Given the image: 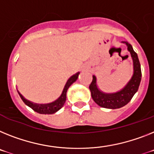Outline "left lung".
<instances>
[{"mask_svg": "<svg viewBox=\"0 0 154 154\" xmlns=\"http://www.w3.org/2000/svg\"><path fill=\"white\" fill-rule=\"evenodd\" d=\"M122 43L126 45L128 51L130 52L133 62V74L131 79L126 84L125 87L120 91L113 93L103 92L98 87L97 79L95 75H93L92 81L89 85V89L91 91L93 100L99 106L106 109H118L123 107L131 101L132 97L139 89V85L142 78L141 66L139 58L136 52L133 50V48L127 41H122Z\"/></svg>", "mask_w": 154, "mask_h": 154, "instance_id": "8db88e82", "label": "left lung"}]
</instances>
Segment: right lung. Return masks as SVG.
I'll use <instances>...</instances> for the list:
<instances>
[{
	"label": "right lung",
	"mask_w": 154,
	"mask_h": 154,
	"mask_svg": "<svg viewBox=\"0 0 154 154\" xmlns=\"http://www.w3.org/2000/svg\"><path fill=\"white\" fill-rule=\"evenodd\" d=\"M79 74L80 72H77V73H75L73 76H71L69 79L67 80L65 86L63 88V91H62V94L60 95V96H59L57 99H55V101L51 102V103H45V104L34 103H33V102L29 101V100H27L26 99H25V98L23 96V95L20 94V92H19L18 90L17 91L18 93H19V96H20V98H21L22 100L23 101V103H25L26 106L30 107L31 109H33L35 112L41 113V114H53V113H56L57 111H59V109H61L62 107L63 106L66 100L67 90H68V88H69V86H70L72 84L74 83L75 81H77Z\"/></svg>",
	"instance_id": "1"
}]
</instances>
